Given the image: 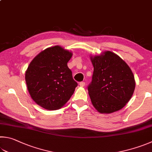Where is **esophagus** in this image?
Here are the masks:
<instances>
[{"label":"esophagus","mask_w":152,"mask_h":152,"mask_svg":"<svg viewBox=\"0 0 152 152\" xmlns=\"http://www.w3.org/2000/svg\"><path fill=\"white\" fill-rule=\"evenodd\" d=\"M79 85L81 87H84V86H85V82H80Z\"/></svg>","instance_id":"esophagus-1"}]
</instances>
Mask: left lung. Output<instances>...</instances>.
<instances>
[{
  "label": "left lung",
  "instance_id": "left-lung-1",
  "mask_svg": "<svg viewBox=\"0 0 152 152\" xmlns=\"http://www.w3.org/2000/svg\"><path fill=\"white\" fill-rule=\"evenodd\" d=\"M90 60L94 72L88 90L94 107L102 114H110L123 108L136 87L130 68L111 51L90 56Z\"/></svg>",
  "mask_w": 152,
  "mask_h": 152
}]
</instances>
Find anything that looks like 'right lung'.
I'll return each mask as SVG.
<instances>
[{
  "instance_id": "1",
  "label": "right lung",
  "mask_w": 152,
  "mask_h": 152,
  "mask_svg": "<svg viewBox=\"0 0 152 152\" xmlns=\"http://www.w3.org/2000/svg\"><path fill=\"white\" fill-rule=\"evenodd\" d=\"M72 53L60 46L40 52L30 63L26 83L33 100L48 110L60 109L70 100L77 82L67 63Z\"/></svg>"
}]
</instances>
